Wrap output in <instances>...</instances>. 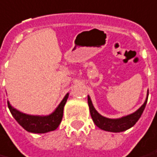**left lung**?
Returning <instances> with one entry per match:
<instances>
[{
  "label": "left lung",
  "instance_id": "obj_1",
  "mask_svg": "<svg viewBox=\"0 0 157 157\" xmlns=\"http://www.w3.org/2000/svg\"><path fill=\"white\" fill-rule=\"evenodd\" d=\"M148 95H149V91H148ZM148 95L147 98H146L145 102L144 103V105L137 111L132 113L131 115H128L127 117H121L120 119H109V118L102 117L101 115H99L97 112V110L94 109V105L91 101V98L88 96L87 102H88V105H89L90 114H91L92 119L94 121L95 125L102 130L113 132H120L126 131L128 128H132V126H134L136 122L140 118L144 109L145 108L146 103H147Z\"/></svg>",
  "mask_w": 157,
  "mask_h": 157
}]
</instances>
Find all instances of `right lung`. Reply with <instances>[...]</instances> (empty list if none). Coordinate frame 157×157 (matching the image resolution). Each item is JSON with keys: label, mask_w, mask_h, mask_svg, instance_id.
<instances>
[{"label": "right lung", "mask_w": 157, "mask_h": 157, "mask_svg": "<svg viewBox=\"0 0 157 157\" xmlns=\"http://www.w3.org/2000/svg\"><path fill=\"white\" fill-rule=\"evenodd\" d=\"M69 94L65 95L63 99L61 101L55 111L47 117H36L29 116L24 113L19 112L17 109H13L9 102L7 101V105L10 112L12 113L14 119L18 122V124L29 132L34 133H45V132L53 131L59 126L63 118V107L67 101Z\"/></svg>", "instance_id": "right-lung-1"}]
</instances>
